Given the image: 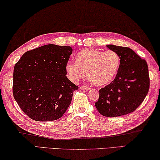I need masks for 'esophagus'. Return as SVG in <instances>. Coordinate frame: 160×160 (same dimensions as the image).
Masks as SVG:
<instances>
[{
    "instance_id": "34e87169",
    "label": "esophagus",
    "mask_w": 160,
    "mask_h": 160,
    "mask_svg": "<svg viewBox=\"0 0 160 160\" xmlns=\"http://www.w3.org/2000/svg\"><path fill=\"white\" fill-rule=\"evenodd\" d=\"M79 88L81 90H90V87H88V86H81Z\"/></svg>"
}]
</instances>
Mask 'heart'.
I'll list each match as a JSON object with an SVG mask.
<instances>
[{"label": "heart", "mask_w": 160, "mask_h": 160, "mask_svg": "<svg viewBox=\"0 0 160 160\" xmlns=\"http://www.w3.org/2000/svg\"><path fill=\"white\" fill-rule=\"evenodd\" d=\"M119 55L114 50L86 48L76 55V62L68 61L66 71L73 82H78L86 75L94 85L104 86L114 79L120 66Z\"/></svg>", "instance_id": "heart-1"}]
</instances>
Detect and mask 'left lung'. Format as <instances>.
<instances>
[{"instance_id":"obj_1","label":"left lung","mask_w":160,"mask_h":160,"mask_svg":"<svg viewBox=\"0 0 160 160\" xmlns=\"http://www.w3.org/2000/svg\"><path fill=\"white\" fill-rule=\"evenodd\" d=\"M107 47L118 53L121 62L114 79L99 90V98L95 105L105 117L125 115L135 111L149 91L148 64L129 48L114 45Z\"/></svg>"}]
</instances>
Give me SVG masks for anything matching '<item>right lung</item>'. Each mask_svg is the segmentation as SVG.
Returning a JSON list of instances; mask_svg holds the SVG:
<instances>
[{
    "instance_id": "right-lung-1",
    "label": "right lung",
    "mask_w": 160,
    "mask_h": 160,
    "mask_svg": "<svg viewBox=\"0 0 160 160\" xmlns=\"http://www.w3.org/2000/svg\"><path fill=\"white\" fill-rule=\"evenodd\" d=\"M70 46L48 44L24 53L14 67L12 93L19 108L38 122L60 119L78 87L67 78Z\"/></svg>"
}]
</instances>
